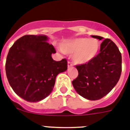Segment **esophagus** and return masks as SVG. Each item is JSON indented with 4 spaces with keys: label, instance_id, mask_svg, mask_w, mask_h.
Returning <instances> with one entry per match:
<instances>
[{
    "label": "esophagus",
    "instance_id": "1",
    "mask_svg": "<svg viewBox=\"0 0 130 130\" xmlns=\"http://www.w3.org/2000/svg\"><path fill=\"white\" fill-rule=\"evenodd\" d=\"M67 67H68V69H71L73 67V65L72 63H71V62L69 61L68 63H67Z\"/></svg>",
    "mask_w": 130,
    "mask_h": 130
}]
</instances>
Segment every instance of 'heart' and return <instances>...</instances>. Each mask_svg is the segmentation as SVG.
<instances>
[{
	"label": "heart",
	"mask_w": 130,
	"mask_h": 130,
	"mask_svg": "<svg viewBox=\"0 0 130 130\" xmlns=\"http://www.w3.org/2000/svg\"><path fill=\"white\" fill-rule=\"evenodd\" d=\"M63 53L71 54L75 64L84 65L92 61L98 56L100 49V42L96 39L76 38L62 43Z\"/></svg>",
	"instance_id": "b5f03b06"
}]
</instances>
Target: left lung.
Returning a JSON list of instances; mask_svg holds the SVG:
<instances>
[{
  "label": "left lung",
  "mask_w": 130,
  "mask_h": 130,
  "mask_svg": "<svg viewBox=\"0 0 130 130\" xmlns=\"http://www.w3.org/2000/svg\"><path fill=\"white\" fill-rule=\"evenodd\" d=\"M100 41L102 37L91 35ZM78 77L72 82L78 94L87 100L102 99L116 85L122 73V55L112 41L105 39L92 61L77 65Z\"/></svg>",
  "instance_id": "obj_1"
}]
</instances>
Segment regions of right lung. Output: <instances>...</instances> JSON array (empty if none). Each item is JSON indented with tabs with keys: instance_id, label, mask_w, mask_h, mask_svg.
I'll return each instance as SVG.
<instances>
[{
	"instance_id": "right-lung-1",
	"label": "right lung",
	"mask_w": 130,
	"mask_h": 130,
	"mask_svg": "<svg viewBox=\"0 0 130 130\" xmlns=\"http://www.w3.org/2000/svg\"><path fill=\"white\" fill-rule=\"evenodd\" d=\"M44 35H25L8 51L6 74L16 94L29 102L44 100L52 92L57 75L67 69V60L53 59L55 53Z\"/></svg>"
}]
</instances>
